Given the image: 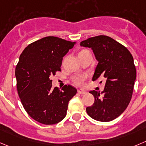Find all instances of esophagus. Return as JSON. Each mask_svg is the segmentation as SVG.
Wrapping results in <instances>:
<instances>
[{
    "instance_id": "esophagus-1",
    "label": "esophagus",
    "mask_w": 146,
    "mask_h": 146,
    "mask_svg": "<svg viewBox=\"0 0 146 146\" xmlns=\"http://www.w3.org/2000/svg\"><path fill=\"white\" fill-rule=\"evenodd\" d=\"M77 92H78L79 94H81V95H84V94H86V92H86L85 90L80 89V90H77Z\"/></svg>"
}]
</instances>
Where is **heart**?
Segmentation results:
<instances>
[{
    "label": "heart",
    "mask_w": 146,
    "mask_h": 146,
    "mask_svg": "<svg viewBox=\"0 0 146 146\" xmlns=\"http://www.w3.org/2000/svg\"><path fill=\"white\" fill-rule=\"evenodd\" d=\"M84 80H85V77H84V76L79 75L74 77V78L72 79V81H73V82H74V84H77V85H82V84H83V82H84Z\"/></svg>",
    "instance_id": "b5f03b06"
}]
</instances>
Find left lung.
Returning <instances> with one entry per match:
<instances>
[{"instance_id":"left-lung-1","label":"left lung","mask_w":146,"mask_h":146,"mask_svg":"<svg viewBox=\"0 0 146 146\" xmlns=\"http://www.w3.org/2000/svg\"><path fill=\"white\" fill-rule=\"evenodd\" d=\"M80 45L91 48L98 61L93 81L100 77L105 80L101 94L95 90L90 92L95 102L86 111L94 120L111 121L124 112L132 98L136 79L133 56L125 46L108 36L91 37Z\"/></svg>"}]
</instances>
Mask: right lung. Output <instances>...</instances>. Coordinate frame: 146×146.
Masks as SVG:
<instances>
[{
  "mask_svg": "<svg viewBox=\"0 0 146 146\" xmlns=\"http://www.w3.org/2000/svg\"><path fill=\"white\" fill-rule=\"evenodd\" d=\"M74 44L59 37H44L28 45L19 57L15 72L19 96L26 112L38 123L62 121L69 100L77 93L69 84L62 90L53 88L50 80L61 71L63 56Z\"/></svg>",
  "mask_w": 146,
  "mask_h": 146,
  "instance_id": "right-lung-1",
  "label": "right lung"
}]
</instances>
